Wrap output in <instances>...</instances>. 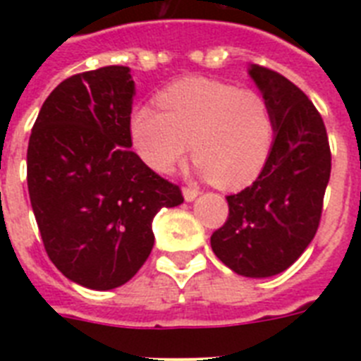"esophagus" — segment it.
Here are the masks:
<instances>
[{"instance_id":"esophagus-1","label":"esophagus","mask_w":361,"mask_h":361,"mask_svg":"<svg viewBox=\"0 0 361 361\" xmlns=\"http://www.w3.org/2000/svg\"><path fill=\"white\" fill-rule=\"evenodd\" d=\"M183 195H184V200H186V202H193V200L199 197V190H195V188H184Z\"/></svg>"}]
</instances>
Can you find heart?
<instances>
[{"label":"heart","instance_id":"1","mask_svg":"<svg viewBox=\"0 0 361 361\" xmlns=\"http://www.w3.org/2000/svg\"><path fill=\"white\" fill-rule=\"evenodd\" d=\"M159 103L162 111L141 106L130 121L137 155L153 171L170 173L191 149L202 177L237 190L266 166L275 119L258 92L191 78L170 86Z\"/></svg>","mask_w":361,"mask_h":361}]
</instances>
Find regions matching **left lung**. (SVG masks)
Segmentation results:
<instances>
[{
	"mask_svg": "<svg viewBox=\"0 0 361 361\" xmlns=\"http://www.w3.org/2000/svg\"><path fill=\"white\" fill-rule=\"evenodd\" d=\"M247 73L273 111L275 142L257 180L226 197L229 216L212 235V250L237 275L269 279L317 235L331 149L320 114L298 86L264 66L250 65Z\"/></svg>",
	"mask_w": 361,
	"mask_h": 361,
	"instance_id": "left-lung-1",
	"label": "left lung"
}]
</instances>
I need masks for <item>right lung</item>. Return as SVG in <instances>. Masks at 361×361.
<instances>
[{"instance_id":"right-lung-1","label":"right lung","mask_w":361,"mask_h":361,"mask_svg":"<svg viewBox=\"0 0 361 361\" xmlns=\"http://www.w3.org/2000/svg\"><path fill=\"white\" fill-rule=\"evenodd\" d=\"M128 66L78 73L47 97L32 128L27 183L44 250L63 275L116 289L153 247V216L183 204L178 186L133 153Z\"/></svg>"}]
</instances>
